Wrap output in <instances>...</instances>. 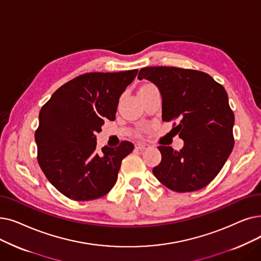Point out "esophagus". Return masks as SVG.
Here are the masks:
<instances>
[{
	"instance_id": "esophagus-1",
	"label": "esophagus",
	"mask_w": 261,
	"mask_h": 261,
	"mask_svg": "<svg viewBox=\"0 0 261 261\" xmlns=\"http://www.w3.org/2000/svg\"><path fill=\"white\" fill-rule=\"evenodd\" d=\"M150 146L147 145L145 143H137L135 144V149L138 150H146V149H149Z\"/></svg>"
}]
</instances>
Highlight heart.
<instances>
[{"label": "heart", "mask_w": 261, "mask_h": 261, "mask_svg": "<svg viewBox=\"0 0 261 261\" xmlns=\"http://www.w3.org/2000/svg\"><path fill=\"white\" fill-rule=\"evenodd\" d=\"M147 86H149V85H145V86H143L141 89H143V88H145V87H147Z\"/></svg>", "instance_id": "b5f03b06"}]
</instances>
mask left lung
<instances>
[{"instance_id":"obj_1","label":"left lung","mask_w":261,"mask_h":261,"mask_svg":"<svg viewBox=\"0 0 261 261\" xmlns=\"http://www.w3.org/2000/svg\"><path fill=\"white\" fill-rule=\"evenodd\" d=\"M138 77L158 86L162 120L178 119L176 128L185 142L179 151L158 147L162 160L153 167V175L180 193L205 188L220 173L234 145V116L225 88L208 73L177 67H145Z\"/></svg>"}]
</instances>
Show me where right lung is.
<instances>
[{
  "instance_id": "right-lung-1",
  "label": "right lung",
  "mask_w": 261,
  "mask_h": 261,
  "mask_svg": "<svg viewBox=\"0 0 261 261\" xmlns=\"http://www.w3.org/2000/svg\"><path fill=\"white\" fill-rule=\"evenodd\" d=\"M138 71L81 74L62 85L41 108L35 131L38 164L68 198L97 199L116 184L122 159L134 146L123 141L98 151L96 133L106 119H115L119 97Z\"/></svg>"
}]
</instances>
